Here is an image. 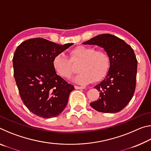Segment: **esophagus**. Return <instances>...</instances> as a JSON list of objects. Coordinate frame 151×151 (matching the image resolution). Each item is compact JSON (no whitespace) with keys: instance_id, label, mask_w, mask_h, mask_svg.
Returning <instances> with one entry per match:
<instances>
[{"instance_id":"34e87169","label":"esophagus","mask_w":151,"mask_h":151,"mask_svg":"<svg viewBox=\"0 0 151 151\" xmlns=\"http://www.w3.org/2000/svg\"><path fill=\"white\" fill-rule=\"evenodd\" d=\"M75 88L76 89H84L85 88L84 86H75Z\"/></svg>"}]
</instances>
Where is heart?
<instances>
[{
	"mask_svg": "<svg viewBox=\"0 0 151 151\" xmlns=\"http://www.w3.org/2000/svg\"><path fill=\"white\" fill-rule=\"evenodd\" d=\"M70 58L63 53L56 55L52 65L56 72L61 77L69 78L75 73L73 63L80 62V71L74 79L76 83L86 85L93 81L98 82L104 78L111 67V58L106 51L93 47L78 46L69 52Z\"/></svg>",
	"mask_w": 151,
	"mask_h": 151,
	"instance_id": "obj_1",
	"label": "heart"
}]
</instances>
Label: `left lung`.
Instances as JSON below:
<instances>
[{"instance_id":"obj_1","label":"left lung","mask_w":151,"mask_h":151,"mask_svg":"<svg viewBox=\"0 0 151 151\" xmlns=\"http://www.w3.org/2000/svg\"><path fill=\"white\" fill-rule=\"evenodd\" d=\"M84 44L103 47L111 58L108 74L94 88L100 92L98 100L91 106L101 112L121 111L133 96L136 88L137 60L131 47L111 34L97 35Z\"/></svg>"}]
</instances>
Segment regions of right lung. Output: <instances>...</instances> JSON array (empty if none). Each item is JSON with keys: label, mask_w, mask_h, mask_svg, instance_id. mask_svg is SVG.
I'll return each mask as SVG.
<instances>
[{"label": "right lung", "mask_w": 151, "mask_h": 151, "mask_svg": "<svg viewBox=\"0 0 151 151\" xmlns=\"http://www.w3.org/2000/svg\"><path fill=\"white\" fill-rule=\"evenodd\" d=\"M73 43L60 45L42 38L22 42L15 50L14 77L22 102L33 114L45 119L63 111L74 86L58 76L53 67L56 55Z\"/></svg>", "instance_id": "obj_1"}]
</instances>
